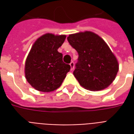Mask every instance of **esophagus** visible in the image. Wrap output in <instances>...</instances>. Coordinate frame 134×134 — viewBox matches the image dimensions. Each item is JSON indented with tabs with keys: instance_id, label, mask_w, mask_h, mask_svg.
Segmentation results:
<instances>
[{
	"instance_id": "34e87169",
	"label": "esophagus",
	"mask_w": 134,
	"mask_h": 134,
	"mask_svg": "<svg viewBox=\"0 0 134 134\" xmlns=\"http://www.w3.org/2000/svg\"><path fill=\"white\" fill-rule=\"evenodd\" d=\"M70 68H71L70 70L72 71V70H74V67H75V64H74V62H71V63L70 64Z\"/></svg>"
}]
</instances>
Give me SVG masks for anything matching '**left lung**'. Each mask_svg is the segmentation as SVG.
Returning a JSON list of instances; mask_svg holds the SVG:
<instances>
[{
    "label": "left lung",
    "mask_w": 134,
    "mask_h": 134,
    "mask_svg": "<svg viewBox=\"0 0 134 134\" xmlns=\"http://www.w3.org/2000/svg\"><path fill=\"white\" fill-rule=\"evenodd\" d=\"M67 40L78 53L73 74L80 85L91 91L108 87L115 80L119 64L106 42L89 31L70 34Z\"/></svg>",
    "instance_id": "left-lung-1"
}]
</instances>
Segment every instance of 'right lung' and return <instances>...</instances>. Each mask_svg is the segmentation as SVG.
<instances>
[{"mask_svg": "<svg viewBox=\"0 0 134 134\" xmlns=\"http://www.w3.org/2000/svg\"><path fill=\"white\" fill-rule=\"evenodd\" d=\"M66 35L47 33L38 37L31 47L25 62V77L38 91L49 93L61 86L70 65L62 61L58 49Z\"/></svg>", "mask_w": 134, "mask_h": 134, "instance_id": "1", "label": "right lung"}]
</instances>
